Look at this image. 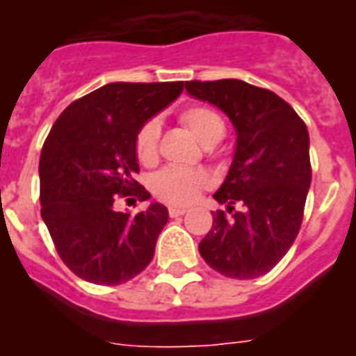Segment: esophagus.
Masks as SVG:
<instances>
[{
  "mask_svg": "<svg viewBox=\"0 0 356 356\" xmlns=\"http://www.w3.org/2000/svg\"><path fill=\"white\" fill-rule=\"evenodd\" d=\"M187 213V209H180V207H169V216L171 217H178Z\"/></svg>",
  "mask_w": 356,
  "mask_h": 356,
  "instance_id": "obj_1",
  "label": "esophagus"
}]
</instances>
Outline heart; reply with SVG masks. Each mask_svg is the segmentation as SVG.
<instances>
[{
	"label": "heart",
	"mask_w": 356,
	"mask_h": 356,
	"mask_svg": "<svg viewBox=\"0 0 356 356\" xmlns=\"http://www.w3.org/2000/svg\"><path fill=\"white\" fill-rule=\"evenodd\" d=\"M181 122L205 147L221 143L226 134L225 119L217 110L207 105H188L181 110ZM160 139L159 119H149L140 127L135 137V155L144 165L156 160ZM209 185V176L203 171L184 168H165L151 180V191L159 200L169 205H188Z\"/></svg>",
	"instance_id": "b5f03b06"
}]
</instances>
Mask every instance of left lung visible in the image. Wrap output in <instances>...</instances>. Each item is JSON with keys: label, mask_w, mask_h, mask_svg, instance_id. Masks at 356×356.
<instances>
[{"label": "left lung", "mask_w": 356, "mask_h": 356, "mask_svg": "<svg viewBox=\"0 0 356 356\" xmlns=\"http://www.w3.org/2000/svg\"><path fill=\"white\" fill-rule=\"evenodd\" d=\"M185 89L222 110L237 134L228 175L213 194L234 213H213L200 253L228 278H259L284 259L303 221L312 181L307 124L275 92L242 80L185 81Z\"/></svg>", "instance_id": "obj_1"}]
</instances>
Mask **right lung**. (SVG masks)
Segmentation results:
<instances>
[{
	"label": "right lung",
	"mask_w": 356,
	"mask_h": 356,
	"mask_svg": "<svg viewBox=\"0 0 356 356\" xmlns=\"http://www.w3.org/2000/svg\"><path fill=\"white\" fill-rule=\"evenodd\" d=\"M181 90L184 81L106 83L72 102L53 124L39 162L40 216L62 262L85 282L124 284L153 259L168 209L151 203L131 216L114 203L151 197L134 178L135 137Z\"/></svg>",
	"instance_id": "add662e5"
}]
</instances>
